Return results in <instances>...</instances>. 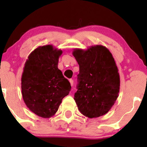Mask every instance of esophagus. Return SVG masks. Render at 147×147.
I'll list each match as a JSON object with an SVG mask.
<instances>
[{
	"label": "esophagus",
	"mask_w": 147,
	"mask_h": 147,
	"mask_svg": "<svg viewBox=\"0 0 147 147\" xmlns=\"http://www.w3.org/2000/svg\"><path fill=\"white\" fill-rule=\"evenodd\" d=\"M69 82H70V84H71V86H73L74 82H73V80H72V79H70V80H69Z\"/></svg>",
	"instance_id": "1"
}]
</instances>
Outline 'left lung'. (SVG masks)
I'll list each match as a JSON object with an SVG mask.
<instances>
[{"instance_id":"left-lung-1","label":"left lung","mask_w":147,"mask_h":147,"mask_svg":"<svg viewBox=\"0 0 147 147\" xmlns=\"http://www.w3.org/2000/svg\"><path fill=\"white\" fill-rule=\"evenodd\" d=\"M73 54L80 68L74 98L78 110L91 119L105 115L115 104L120 89V76L112 54L100 45L87 50L74 49Z\"/></svg>"}]
</instances>
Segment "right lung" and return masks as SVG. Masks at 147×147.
<instances>
[{
	"instance_id": "obj_1",
	"label": "right lung",
	"mask_w": 147,
	"mask_h": 147,
	"mask_svg": "<svg viewBox=\"0 0 147 147\" xmlns=\"http://www.w3.org/2000/svg\"><path fill=\"white\" fill-rule=\"evenodd\" d=\"M62 51L40 46L30 54L21 78L22 95L32 112L43 118L54 115L71 86L58 68Z\"/></svg>"
}]
</instances>
